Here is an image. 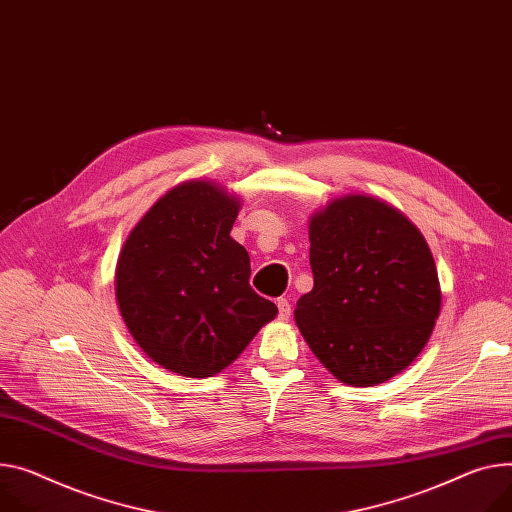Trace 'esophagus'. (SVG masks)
<instances>
[{
	"mask_svg": "<svg viewBox=\"0 0 512 512\" xmlns=\"http://www.w3.org/2000/svg\"><path fill=\"white\" fill-rule=\"evenodd\" d=\"M277 307H279V320L287 322L291 318V303H289V299H285V297L277 299Z\"/></svg>",
	"mask_w": 512,
	"mask_h": 512,
	"instance_id": "1",
	"label": "esophagus"
}]
</instances>
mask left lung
Here are the masks:
<instances>
[{"label": "left lung", "mask_w": 512, "mask_h": 512, "mask_svg": "<svg viewBox=\"0 0 512 512\" xmlns=\"http://www.w3.org/2000/svg\"><path fill=\"white\" fill-rule=\"evenodd\" d=\"M313 289L295 322L322 365L342 383L369 387L404 371L441 311L430 248L398 209L346 194L309 221Z\"/></svg>", "instance_id": "1"}]
</instances>
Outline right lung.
<instances>
[{
	"label": "right lung",
	"mask_w": 512,
	"mask_h": 512,
	"mask_svg": "<svg viewBox=\"0 0 512 512\" xmlns=\"http://www.w3.org/2000/svg\"><path fill=\"white\" fill-rule=\"evenodd\" d=\"M240 201L207 180L168 190L116 262V301L145 355L182 377H213L279 309L250 287V256L229 231Z\"/></svg>",
	"instance_id": "add662e5"
}]
</instances>
